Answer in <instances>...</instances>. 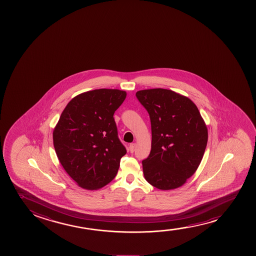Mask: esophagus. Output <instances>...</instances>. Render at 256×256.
<instances>
[{
    "instance_id": "1",
    "label": "esophagus",
    "mask_w": 256,
    "mask_h": 256,
    "mask_svg": "<svg viewBox=\"0 0 256 256\" xmlns=\"http://www.w3.org/2000/svg\"><path fill=\"white\" fill-rule=\"evenodd\" d=\"M136 144H131L130 145V150L131 153H134V150H136Z\"/></svg>"
}]
</instances>
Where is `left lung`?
<instances>
[{"instance_id":"1","label":"left lung","mask_w":256,"mask_h":256,"mask_svg":"<svg viewBox=\"0 0 256 256\" xmlns=\"http://www.w3.org/2000/svg\"><path fill=\"white\" fill-rule=\"evenodd\" d=\"M151 122L150 154L142 161L144 178L160 190L178 188L198 168L208 132L196 106L175 92L154 88L137 92Z\"/></svg>"}]
</instances>
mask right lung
<instances>
[{"label": "right lung", "instance_id": "add662e5", "mask_svg": "<svg viewBox=\"0 0 256 256\" xmlns=\"http://www.w3.org/2000/svg\"><path fill=\"white\" fill-rule=\"evenodd\" d=\"M126 92L96 89L74 97L53 131V144L64 170L78 186L98 190L116 178L126 153L114 114Z\"/></svg>", "mask_w": 256, "mask_h": 256}]
</instances>
